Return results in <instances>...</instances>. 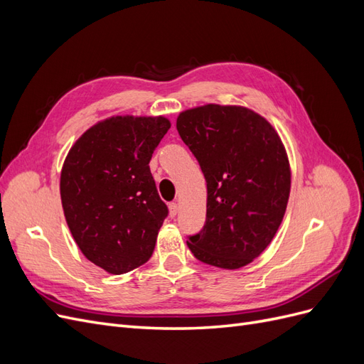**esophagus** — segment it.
I'll return each mask as SVG.
<instances>
[{"mask_svg": "<svg viewBox=\"0 0 364 364\" xmlns=\"http://www.w3.org/2000/svg\"><path fill=\"white\" fill-rule=\"evenodd\" d=\"M168 209H170V215H171V217H176V215H178V213H179V206H178V203H176V202H171V203L168 205Z\"/></svg>", "mask_w": 364, "mask_h": 364, "instance_id": "1", "label": "esophagus"}]
</instances>
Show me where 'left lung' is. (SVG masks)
<instances>
[{
	"instance_id": "8db88e82",
	"label": "left lung",
	"mask_w": 364,
	"mask_h": 364,
	"mask_svg": "<svg viewBox=\"0 0 364 364\" xmlns=\"http://www.w3.org/2000/svg\"><path fill=\"white\" fill-rule=\"evenodd\" d=\"M176 127L208 190L205 226L186 245L209 266H247L270 245L287 209L291 173L279 135L243 106L188 109Z\"/></svg>"
}]
</instances>
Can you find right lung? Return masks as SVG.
Wrapping results in <instances>:
<instances>
[{
  "mask_svg": "<svg viewBox=\"0 0 364 364\" xmlns=\"http://www.w3.org/2000/svg\"><path fill=\"white\" fill-rule=\"evenodd\" d=\"M165 117H111L75 141L60 173L68 228L83 255L112 274L147 262L168 215L149 162Z\"/></svg>",
  "mask_w": 364,
  "mask_h": 364,
  "instance_id": "obj_1",
  "label": "right lung"
}]
</instances>
